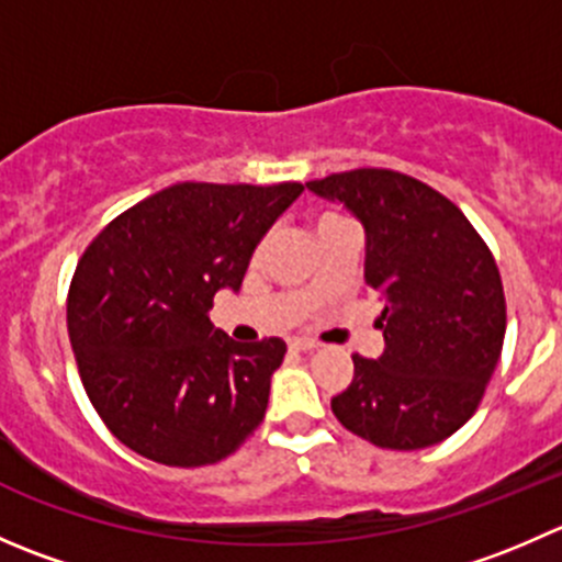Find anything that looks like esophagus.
Wrapping results in <instances>:
<instances>
[{"instance_id": "1", "label": "esophagus", "mask_w": 562, "mask_h": 562, "mask_svg": "<svg viewBox=\"0 0 562 562\" xmlns=\"http://www.w3.org/2000/svg\"><path fill=\"white\" fill-rule=\"evenodd\" d=\"M288 345H291L293 350H302V353H310V350L317 348L315 339H307V337H293Z\"/></svg>"}]
</instances>
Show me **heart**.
Returning a JSON list of instances; mask_svg holds the SVG:
<instances>
[{
    "label": "heart",
    "mask_w": 562,
    "mask_h": 562,
    "mask_svg": "<svg viewBox=\"0 0 562 562\" xmlns=\"http://www.w3.org/2000/svg\"><path fill=\"white\" fill-rule=\"evenodd\" d=\"M339 217H334V214H326V217H321L317 220V228H321V225H328V223H337Z\"/></svg>",
    "instance_id": "obj_1"
}]
</instances>
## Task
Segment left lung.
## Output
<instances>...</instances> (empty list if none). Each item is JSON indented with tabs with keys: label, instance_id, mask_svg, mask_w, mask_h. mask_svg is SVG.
Returning a JSON list of instances; mask_svg holds the SVG:
<instances>
[{
	"label": "left lung",
	"instance_id": "8db88e82",
	"mask_svg": "<svg viewBox=\"0 0 562 562\" xmlns=\"http://www.w3.org/2000/svg\"><path fill=\"white\" fill-rule=\"evenodd\" d=\"M364 225V280L386 302L378 359L353 356V381L331 400L345 429L381 449L416 451L475 413L506 337V296L490 247L424 181L356 168L307 181Z\"/></svg>",
	"mask_w": 562,
	"mask_h": 562
}]
</instances>
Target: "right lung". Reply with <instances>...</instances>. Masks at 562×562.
I'll return each mask as SVG.
<instances>
[{
  "instance_id": "obj_1",
  "label": "right lung",
  "mask_w": 562,
  "mask_h": 562,
  "mask_svg": "<svg viewBox=\"0 0 562 562\" xmlns=\"http://www.w3.org/2000/svg\"><path fill=\"white\" fill-rule=\"evenodd\" d=\"M302 190L181 181L119 214L81 255L67 334L94 411L135 454L214 464L263 422L285 342H234L209 310L217 291H239L255 247Z\"/></svg>"
}]
</instances>
